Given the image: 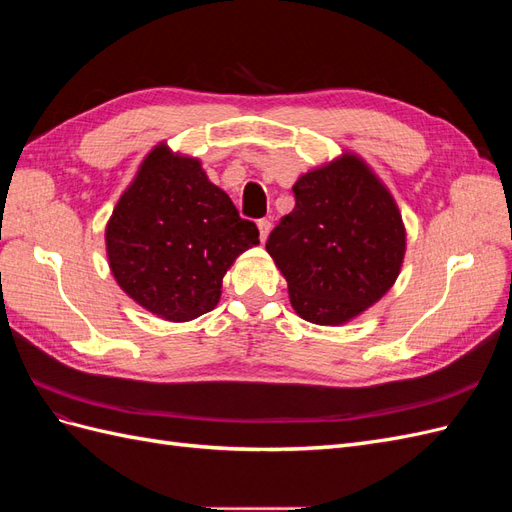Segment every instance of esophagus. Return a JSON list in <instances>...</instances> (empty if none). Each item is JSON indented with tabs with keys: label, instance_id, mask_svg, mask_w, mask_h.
Returning a JSON list of instances; mask_svg holds the SVG:
<instances>
[{
	"label": "esophagus",
	"instance_id": "esophagus-1",
	"mask_svg": "<svg viewBox=\"0 0 512 512\" xmlns=\"http://www.w3.org/2000/svg\"><path fill=\"white\" fill-rule=\"evenodd\" d=\"M258 232H260V241H267L269 232H271V222L269 220H258Z\"/></svg>",
	"mask_w": 512,
	"mask_h": 512
}]
</instances>
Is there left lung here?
I'll return each instance as SVG.
<instances>
[{
	"label": "left lung",
	"instance_id": "8db88e82",
	"mask_svg": "<svg viewBox=\"0 0 512 512\" xmlns=\"http://www.w3.org/2000/svg\"><path fill=\"white\" fill-rule=\"evenodd\" d=\"M294 209L267 239L290 303L314 324H342L397 280L406 230L393 196L356 158L344 156L292 185Z\"/></svg>",
	"mask_w": 512,
	"mask_h": 512
}]
</instances>
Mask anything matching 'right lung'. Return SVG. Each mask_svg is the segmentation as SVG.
I'll return each instance as SVG.
<instances>
[{"instance_id": "add662e5", "label": "right lung", "mask_w": 512, "mask_h": 512, "mask_svg": "<svg viewBox=\"0 0 512 512\" xmlns=\"http://www.w3.org/2000/svg\"><path fill=\"white\" fill-rule=\"evenodd\" d=\"M258 243V228L213 185L200 162L153 149L106 226L117 284L164 320L185 322L218 305L222 277Z\"/></svg>"}]
</instances>
